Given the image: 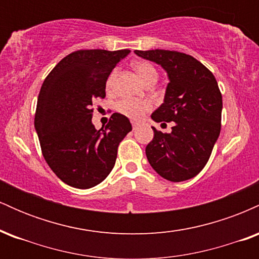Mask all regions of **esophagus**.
<instances>
[{
	"instance_id": "obj_1",
	"label": "esophagus",
	"mask_w": 259,
	"mask_h": 259,
	"mask_svg": "<svg viewBox=\"0 0 259 259\" xmlns=\"http://www.w3.org/2000/svg\"><path fill=\"white\" fill-rule=\"evenodd\" d=\"M136 127H138V123H135V121H133V129L135 130Z\"/></svg>"
}]
</instances>
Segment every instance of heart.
<instances>
[{"instance_id": "heart-1", "label": "heart", "mask_w": 259, "mask_h": 259, "mask_svg": "<svg viewBox=\"0 0 259 259\" xmlns=\"http://www.w3.org/2000/svg\"><path fill=\"white\" fill-rule=\"evenodd\" d=\"M135 72L139 74V76L144 80V82H156L158 79V72H157L156 67L148 61H138L133 64ZM115 72H112L111 75L107 79V89L111 90L114 84L115 79ZM115 109L119 114L124 115V117L129 118L133 120H140L144 118L146 114L152 109V103L148 100H132L125 99L121 100L117 103Z\"/></svg>"}]
</instances>
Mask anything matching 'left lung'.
<instances>
[{
	"label": "left lung",
	"instance_id": "obj_1",
	"mask_svg": "<svg viewBox=\"0 0 259 259\" xmlns=\"http://www.w3.org/2000/svg\"><path fill=\"white\" fill-rule=\"evenodd\" d=\"M140 57L156 62L168 73L164 103L151 118L173 121L171 133L152 127L153 140L146 146L151 167L160 177L179 183L197 175L207 164L222 127V92L208 68L178 51L135 50Z\"/></svg>",
	"mask_w": 259,
	"mask_h": 259
}]
</instances>
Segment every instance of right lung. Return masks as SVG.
Here are the masks:
<instances>
[{"label": "right lung", "mask_w": 259, "mask_h": 259, "mask_svg": "<svg viewBox=\"0 0 259 259\" xmlns=\"http://www.w3.org/2000/svg\"><path fill=\"white\" fill-rule=\"evenodd\" d=\"M130 50H79L62 59L41 86L35 112L41 152L67 185L90 189L108 177L118 146L132 132L129 119L113 113L105 129L92 124V103L106 97L109 74Z\"/></svg>", "instance_id": "add662e5"}]
</instances>
